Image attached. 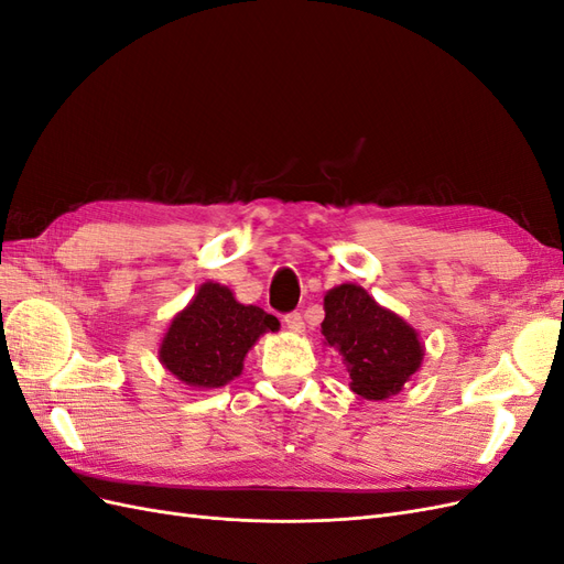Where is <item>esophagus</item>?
Wrapping results in <instances>:
<instances>
[{
  "mask_svg": "<svg viewBox=\"0 0 564 564\" xmlns=\"http://www.w3.org/2000/svg\"><path fill=\"white\" fill-rule=\"evenodd\" d=\"M284 327H286L289 332L301 334V332H303V317H301V313H289V315H284Z\"/></svg>",
  "mask_w": 564,
  "mask_h": 564,
  "instance_id": "1",
  "label": "esophagus"
}]
</instances>
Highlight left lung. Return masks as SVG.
I'll return each instance as SVG.
<instances>
[{
  "mask_svg": "<svg viewBox=\"0 0 564 564\" xmlns=\"http://www.w3.org/2000/svg\"><path fill=\"white\" fill-rule=\"evenodd\" d=\"M322 334L344 357L350 390L365 400L398 395L423 362L416 329L357 284H338L324 296Z\"/></svg>",
  "mask_w": 564,
  "mask_h": 564,
  "instance_id": "left-lung-1",
  "label": "left lung"
}]
</instances>
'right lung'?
Masks as SVG:
<instances>
[{
    "label": "right lung",
    "mask_w": 564,
    "mask_h": 564,
    "mask_svg": "<svg viewBox=\"0 0 564 564\" xmlns=\"http://www.w3.org/2000/svg\"><path fill=\"white\" fill-rule=\"evenodd\" d=\"M280 322L259 305H242L224 284L204 282L172 319L160 344V362L193 390H212L240 377L245 357Z\"/></svg>",
    "instance_id": "right-lung-1"
}]
</instances>
